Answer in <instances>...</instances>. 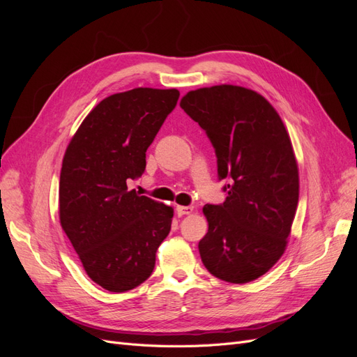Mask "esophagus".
<instances>
[{
    "mask_svg": "<svg viewBox=\"0 0 357 357\" xmlns=\"http://www.w3.org/2000/svg\"><path fill=\"white\" fill-rule=\"evenodd\" d=\"M176 211L178 215H185V214H190L193 211V207L192 205H177Z\"/></svg>",
    "mask_w": 357,
    "mask_h": 357,
    "instance_id": "esophagus-1",
    "label": "esophagus"
}]
</instances>
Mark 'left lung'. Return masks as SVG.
Wrapping results in <instances>:
<instances>
[{"label": "left lung", "mask_w": 357, "mask_h": 357, "mask_svg": "<svg viewBox=\"0 0 357 357\" xmlns=\"http://www.w3.org/2000/svg\"><path fill=\"white\" fill-rule=\"evenodd\" d=\"M180 107L207 134L225 180V202L204 207L202 264L225 282L248 283L282 257L295 218L299 177L290 138L274 107L241 86L192 91Z\"/></svg>", "instance_id": "8db88e82"}]
</instances>
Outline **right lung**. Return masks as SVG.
I'll list each match as a JSON object with an SVG mask.
<instances>
[{
  "mask_svg": "<svg viewBox=\"0 0 357 357\" xmlns=\"http://www.w3.org/2000/svg\"><path fill=\"white\" fill-rule=\"evenodd\" d=\"M177 89L137 88L110 95L70 142L59 178V219L84 271L105 290H131L153 273L171 231L172 208L128 189L142 177L146 152Z\"/></svg>",
  "mask_w": 357,
  "mask_h": 357,
  "instance_id": "1",
  "label": "right lung"
}]
</instances>
